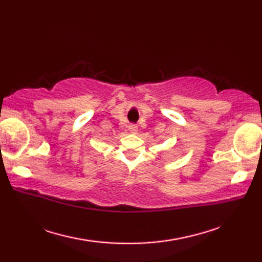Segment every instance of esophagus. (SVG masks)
<instances>
[{
	"label": "esophagus",
	"instance_id": "obj_1",
	"mask_svg": "<svg viewBox=\"0 0 262 262\" xmlns=\"http://www.w3.org/2000/svg\"><path fill=\"white\" fill-rule=\"evenodd\" d=\"M128 129H129L132 133H137V126L134 124H130L128 126Z\"/></svg>",
	"mask_w": 262,
	"mask_h": 262
}]
</instances>
